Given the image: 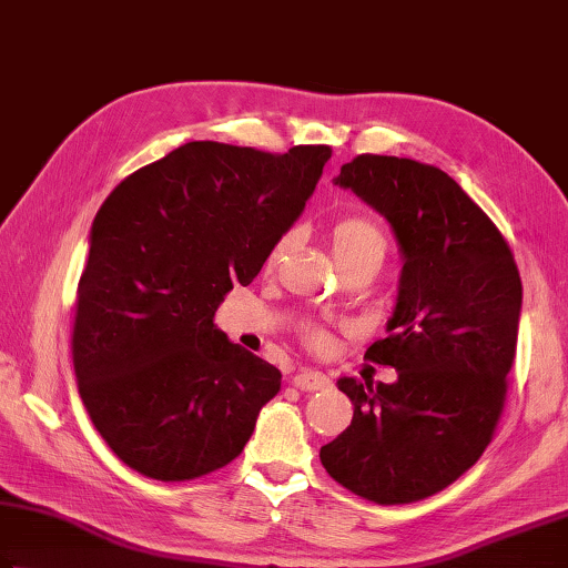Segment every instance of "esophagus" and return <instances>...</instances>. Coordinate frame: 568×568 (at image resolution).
Masks as SVG:
<instances>
[{
	"instance_id": "obj_1",
	"label": "esophagus",
	"mask_w": 568,
	"mask_h": 568,
	"mask_svg": "<svg viewBox=\"0 0 568 568\" xmlns=\"http://www.w3.org/2000/svg\"><path fill=\"white\" fill-rule=\"evenodd\" d=\"M292 384L302 392H322V389H326V386H329V379H326L322 372L304 369V372L292 376Z\"/></svg>"
}]
</instances>
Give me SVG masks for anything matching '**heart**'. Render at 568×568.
Returning a JSON list of instances; mask_svg holds the SVG:
<instances>
[{
    "label": "heart",
    "instance_id": "b5f03b06",
    "mask_svg": "<svg viewBox=\"0 0 568 568\" xmlns=\"http://www.w3.org/2000/svg\"><path fill=\"white\" fill-rule=\"evenodd\" d=\"M329 239H332V252L344 272H349V268H354V266H364V264L379 266L386 256V236L382 229L366 216H356V214L342 216L339 222L332 226ZM290 246H292V234H284L272 246V252H268V258H266L268 266H276L278 262H282L286 252H290ZM302 339L306 346H310V349L322 352V349H326V344H329V334H326L324 326L310 324V326H304Z\"/></svg>",
    "mask_w": 568,
    "mask_h": 568
}]
</instances>
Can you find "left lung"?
<instances>
[{
	"instance_id": "8db88e82",
	"label": "left lung",
	"mask_w": 568,
	"mask_h": 568,
	"mask_svg": "<svg viewBox=\"0 0 568 568\" xmlns=\"http://www.w3.org/2000/svg\"><path fill=\"white\" fill-rule=\"evenodd\" d=\"M336 184L389 219L399 239L389 334L364 354L399 376L336 382L354 419L320 459L366 501L414 504L469 471L494 439L519 336V266L484 209L442 169L359 154Z\"/></svg>"
}]
</instances>
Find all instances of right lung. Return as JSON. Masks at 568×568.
I'll list each match as a JSON object with an SVG mask.
<instances>
[{"mask_svg": "<svg viewBox=\"0 0 568 568\" xmlns=\"http://www.w3.org/2000/svg\"><path fill=\"white\" fill-rule=\"evenodd\" d=\"M332 146L189 142L99 206L77 286L79 396L129 469L192 481L244 452L282 372L214 326L320 182Z\"/></svg>", "mask_w": 568, "mask_h": 568, "instance_id": "obj_1", "label": "right lung"}]
</instances>
